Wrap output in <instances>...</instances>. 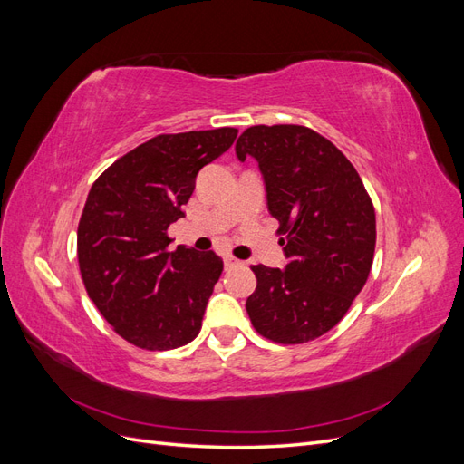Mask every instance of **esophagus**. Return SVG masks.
I'll use <instances>...</instances> for the list:
<instances>
[{
  "label": "esophagus",
  "mask_w": 464,
  "mask_h": 464,
  "mask_svg": "<svg viewBox=\"0 0 464 464\" xmlns=\"http://www.w3.org/2000/svg\"><path fill=\"white\" fill-rule=\"evenodd\" d=\"M237 265H242V263L234 259L232 256H224V266H227V269H232V266H237Z\"/></svg>",
  "instance_id": "1"
}]
</instances>
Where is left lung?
<instances>
[{
    "label": "left lung",
    "instance_id": "8db88e82",
    "mask_svg": "<svg viewBox=\"0 0 464 464\" xmlns=\"http://www.w3.org/2000/svg\"><path fill=\"white\" fill-rule=\"evenodd\" d=\"M256 159L266 208L278 220L285 269L254 265L246 302L259 334L302 344L331 331L366 285L375 251V210L356 168L304 125H254L236 141Z\"/></svg>",
    "mask_w": 464,
    "mask_h": 464
}]
</instances>
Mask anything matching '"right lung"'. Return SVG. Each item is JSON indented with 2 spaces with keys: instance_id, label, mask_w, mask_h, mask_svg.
Instances as JSON below:
<instances>
[{
  "instance_id": "add662e5",
  "label": "right lung",
  "mask_w": 464,
  "mask_h": 464,
  "mask_svg": "<svg viewBox=\"0 0 464 464\" xmlns=\"http://www.w3.org/2000/svg\"><path fill=\"white\" fill-rule=\"evenodd\" d=\"M237 130L157 135L98 178L82 208L77 257L89 298L114 331L145 350H170L201 331L222 273L215 251L168 249L199 170L227 152Z\"/></svg>"
}]
</instances>
